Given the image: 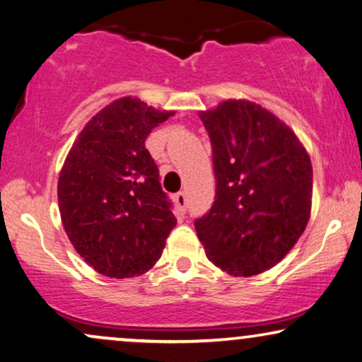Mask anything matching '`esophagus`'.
<instances>
[{"mask_svg":"<svg viewBox=\"0 0 362 362\" xmlns=\"http://www.w3.org/2000/svg\"><path fill=\"white\" fill-rule=\"evenodd\" d=\"M175 204L178 205V209H180V210H185V206H187V194H185V192H178V194H175Z\"/></svg>","mask_w":362,"mask_h":362,"instance_id":"obj_1","label":"esophagus"}]
</instances>
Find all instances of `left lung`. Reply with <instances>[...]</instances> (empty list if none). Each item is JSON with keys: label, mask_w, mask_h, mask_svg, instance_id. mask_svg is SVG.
Masks as SVG:
<instances>
[{"label": "left lung", "mask_w": 362, "mask_h": 362, "mask_svg": "<svg viewBox=\"0 0 362 362\" xmlns=\"http://www.w3.org/2000/svg\"><path fill=\"white\" fill-rule=\"evenodd\" d=\"M199 117L216 180L214 205L195 220L206 258L233 276L267 272L295 247L310 220V156L283 120L250 100H223Z\"/></svg>", "instance_id": "1"}]
</instances>
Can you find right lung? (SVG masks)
Returning <instances> with one entry per match:
<instances>
[{"instance_id":"add662e5","label":"right lung","mask_w":362,"mask_h":362,"mask_svg":"<svg viewBox=\"0 0 362 362\" xmlns=\"http://www.w3.org/2000/svg\"><path fill=\"white\" fill-rule=\"evenodd\" d=\"M170 115L131 95L114 100L84 125L61 168L57 202L67 237L109 278L148 272L177 225L146 148L152 129Z\"/></svg>"}]
</instances>
